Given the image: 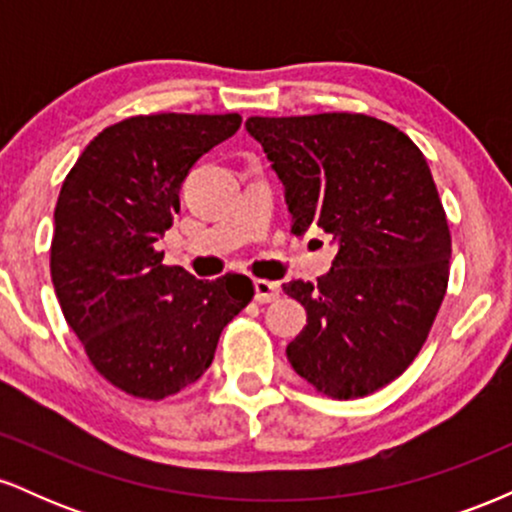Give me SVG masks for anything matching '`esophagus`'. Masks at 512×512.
<instances>
[{
  "label": "esophagus",
  "instance_id": "34e87169",
  "mask_svg": "<svg viewBox=\"0 0 512 512\" xmlns=\"http://www.w3.org/2000/svg\"><path fill=\"white\" fill-rule=\"evenodd\" d=\"M255 301L257 303H272L279 298V289H276V284L267 279H255Z\"/></svg>",
  "mask_w": 512,
  "mask_h": 512
}]
</instances>
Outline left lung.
<instances>
[{
    "mask_svg": "<svg viewBox=\"0 0 512 512\" xmlns=\"http://www.w3.org/2000/svg\"><path fill=\"white\" fill-rule=\"evenodd\" d=\"M284 185L291 233H330L332 269L284 291L308 313L286 346L322 395L366 397L399 378L424 346L450 274V228L424 154L361 113L250 117Z\"/></svg>",
    "mask_w": 512,
    "mask_h": 512,
    "instance_id": "8db88e82",
    "label": "left lung"
}]
</instances>
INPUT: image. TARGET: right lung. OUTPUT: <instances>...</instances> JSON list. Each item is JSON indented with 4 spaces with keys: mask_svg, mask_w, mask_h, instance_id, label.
<instances>
[{
    "mask_svg": "<svg viewBox=\"0 0 512 512\" xmlns=\"http://www.w3.org/2000/svg\"><path fill=\"white\" fill-rule=\"evenodd\" d=\"M243 117L137 115L105 127L62 182L50 274L67 325L117 390L163 399L197 383L252 281H199L154 245L180 211L190 168Z\"/></svg>",
    "mask_w": 512,
    "mask_h": 512,
    "instance_id": "add662e5",
    "label": "right lung"
}]
</instances>
